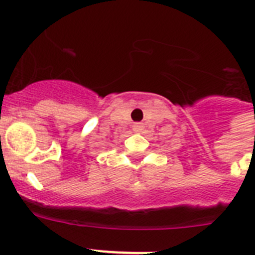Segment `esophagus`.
<instances>
[{
    "instance_id": "obj_1",
    "label": "esophagus",
    "mask_w": 255,
    "mask_h": 255,
    "mask_svg": "<svg viewBox=\"0 0 255 255\" xmlns=\"http://www.w3.org/2000/svg\"><path fill=\"white\" fill-rule=\"evenodd\" d=\"M143 124L141 123H135L134 125H132V130H134L135 132H140L141 130H143Z\"/></svg>"
}]
</instances>
